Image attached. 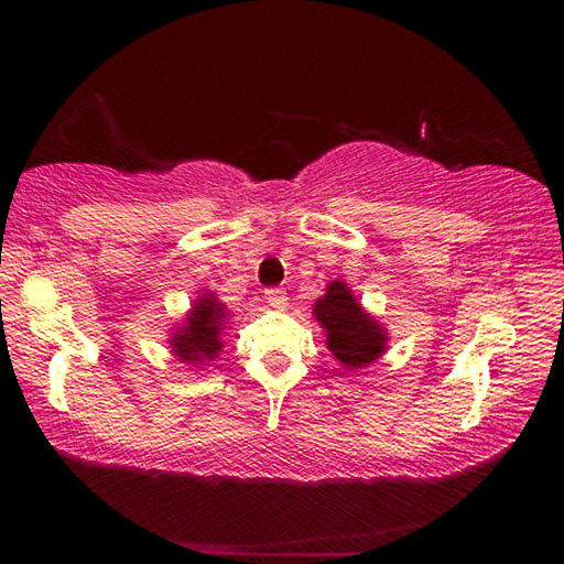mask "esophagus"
<instances>
[{"label": "esophagus", "mask_w": 564, "mask_h": 564, "mask_svg": "<svg viewBox=\"0 0 564 564\" xmlns=\"http://www.w3.org/2000/svg\"><path fill=\"white\" fill-rule=\"evenodd\" d=\"M265 303H269L275 311H283L285 305H289V295H285V291H281V289H269L265 291Z\"/></svg>", "instance_id": "obj_1"}]
</instances>
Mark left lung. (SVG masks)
<instances>
[{"label":"left lung","instance_id":"left-lung-1","mask_svg":"<svg viewBox=\"0 0 564 564\" xmlns=\"http://www.w3.org/2000/svg\"><path fill=\"white\" fill-rule=\"evenodd\" d=\"M313 316L326 330L328 350L346 370L366 368L386 352L388 333L380 323L362 311L348 283L330 281L326 295L313 305Z\"/></svg>","mask_w":564,"mask_h":564}]
</instances>
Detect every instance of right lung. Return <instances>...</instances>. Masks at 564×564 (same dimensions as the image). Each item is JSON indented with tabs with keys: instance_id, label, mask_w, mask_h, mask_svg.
Instances as JSON below:
<instances>
[{
	"instance_id": "add662e5",
	"label": "right lung",
	"mask_w": 564,
	"mask_h": 564,
	"mask_svg": "<svg viewBox=\"0 0 564 564\" xmlns=\"http://www.w3.org/2000/svg\"><path fill=\"white\" fill-rule=\"evenodd\" d=\"M226 318V305L214 293H202L181 328L171 336L174 356H178L181 362L214 360L224 348L221 328Z\"/></svg>"
}]
</instances>
